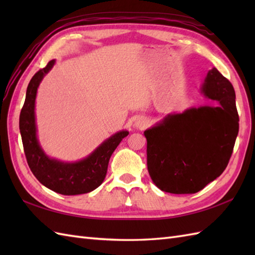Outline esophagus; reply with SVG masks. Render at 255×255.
Returning a JSON list of instances; mask_svg holds the SVG:
<instances>
[{
  "mask_svg": "<svg viewBox=\"0 0 255 255\" xmlns=\"http://www.w3.org/2000/svg\"><path fill=\"white\" fill-rule=\"evenodd\" d=\"M149 125V119L147 117H138L134 119V123H133V126L138 128V129H144Z\"/></svg>",
  "mask_w": 255,
  "mask_h": 255,
  "instance_id": "1",
  "label": "esophagus"
}]
</instances>
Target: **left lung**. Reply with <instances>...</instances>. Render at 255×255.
<instances>
[{
	"mask_svg": "<svg viewBox=\"0 0 255 255\" xmlns=\"http://www.w3.org/2000/svg\"><path fill=\"white\" fill-rule=\"evenodd\" d=\"M200 92L219 106L169 114L143 132L149 175L163 192L197 193L228 165L239 131L234 86L213 68Z\"/></svg>",
	"mask_w": 255,
	"mask_h": 255,
	"instance_id": "8db88e82",
	"label": "left lung"
}]
</instances>
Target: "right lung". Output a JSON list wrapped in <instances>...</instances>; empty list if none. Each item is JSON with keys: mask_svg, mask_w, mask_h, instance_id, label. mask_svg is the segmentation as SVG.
Here are the masks:
<instances>
[{"mask_svg": "<svg viewBox=\"0 0 255 255\" xmlns=\"http://www.w3.org/2000/svg\"><path fill=\"white\" fill-rule=\"evenodd\" d=\"M55 63V59L48 62L44 69L31 78L27 86L25 103L19 115V131L27 163L37 180L53 192L62 195L90 193L105 180L113 152L129 132L121 130L112 134L89 155L79 161L67 162L48 155L38 139L35 107L38 88Z\"/></svg>", "mask_w": 255, "mask_h": 255, "instance_id": "obj_1", "label": "right lung"}]
</instances>
